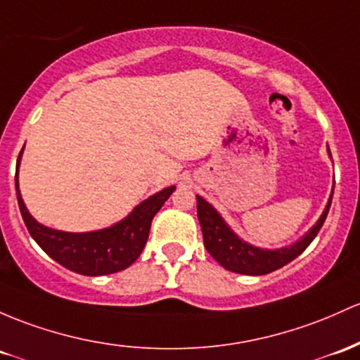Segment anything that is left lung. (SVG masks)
Here are the masks:
<instances>
[{
	"label": "left lung",
	"mask_w": 360,
	"mask_h": 360,
	"mask_svg": "<svg viewBox=\"0 0 360 360\" xmlns=\"http://www.w3.org/2000/svg\"><path fill=\"white\" fill-rule=\"evenodd\" d=\"M328 155L331 157L330 148H328ZM331 198H333V191H331L325 210H323L318 222H316L301 239L289 244V246L276 248V250H264V248H256L252 246V244L246 243V240L240 239L239 236L229 227V224L222 219V215L213 208V205H210L207 200H203L201 196L196 195L198 220L201 225V232H203L205 248L210 252L212 258L219 264H222L225 270L229 271H234V274L240 275L271 274V271L285 266V264L290 263L292 259L297 258V256L309 246L311 240L316 238L319 229L325 224L328 210H330Z\"/></svg>",
	"instance_id": "left-lung-1"
}]
</instances>
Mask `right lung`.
I'll use <instances>...</instances> for the list:
<instances>
[{"label":"right lung","mask_w":360,"mask_h":360,"mask_svg":"<svg viewBox=\"0 0 360 360\" xmlns=\"http://www.w3.org/2000/svg\"><path fill=\"white\" fill-rule=\"evenodd\" d=\"M20 152L15 174V188L20 213L30 236L54 262L63 264L75 274L101 276L124 270L138 259L147 244L150 225L155 213L167 201L176 186L164 188L155 195L136 205L124 219L110 227L90 232H65L39 224L27 210L18 186V167L22 160Z\"/></svg>","instance_id":"right-lung-1"}]
</instances>
